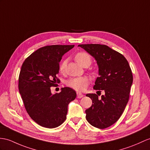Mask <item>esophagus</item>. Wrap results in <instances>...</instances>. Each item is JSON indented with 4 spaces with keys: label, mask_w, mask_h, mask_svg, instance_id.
<instances>
[{
    "label": "esophagus",
    "mask_w": 150,
    "mask_h": 150,
    "mask_svg": "<svg viewBox=\"0 0 150 150\" xmlns=\"http://www.w3.org/2000/svg\"><path fill=\"white\" fill-rule=\"evenodd\" d=\"M83 97V94H82L81 93H80V92H77V97L78 98H81Z\"/></svg>",
    "instance_id": "obj_1"
}]
</instances>
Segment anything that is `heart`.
<instances>
[{
	"mask_svg": "<svg viewBox=\"0 0 150 150\" xmlns=\"http://www.w3.org/2000/svg\"><path fill=\"white\" fill-rule=\"evenodd\" d=\"M75 59L82 66L90 65L92 63V58L88 53L85 52H79L76 53L75 55ZM67 61L63 60L59 65V71L63 73L66 67ZM90 79L86 76H79V77H73L69 79L66 81V85L69 87L74 89L76 91L81 92L85 90L88 86Z\"/></svg>",
	"mask_w": 150,
	"mask_h": 150,
	"instance_id": "heart-1",
	"label": "heart"
}]
</instances>
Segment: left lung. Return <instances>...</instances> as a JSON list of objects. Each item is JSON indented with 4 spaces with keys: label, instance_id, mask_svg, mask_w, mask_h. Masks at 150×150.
<instances>
[{
    "label": "left lung",
    "instance_id": "left-lung-1",
    "mask_svg": "<svg viewBox=\"0 0 150 150\" xmlns=\"http://www.w3.org/2000/svg\"><path fill=\"white\" fill-rule=\"evenodd\" d=\"M78 46L97 60L99 76L93 89L105 92L100 98L96 93L86 95L93 103L86 109V119L90 125L104 129L117 122L125 110L133 82L132 70L122 54L106 45L87 44Z\"/></svg>",
    "mask_w": 150,
    "mask_h": 150
}]
</instances>
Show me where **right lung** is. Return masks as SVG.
Returning <instances> with one entry per match:
<instances>
[{"label":"right lung","instance_id":"add662e5","mask_svg":"<svg viewBox=\"0 0 150 150\" xmlns=\"http://www.w3.org/2000/svg\"><path fill=\"white\" fill-rule=\"evenodd\" d=\"M74 45H50L40 47L25 60L21 66L18 88L25 109L35 122L53 129L66 120L69 104L76 97L69 87L52 94L51 87L57 86L60 79L59 63L64 54Z\"/></svg>","mask_w":150,"mask_h":150}]
</instances>
